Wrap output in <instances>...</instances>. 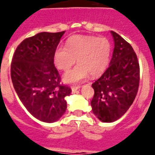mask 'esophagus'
Here are the masks:
<instances>
[{"mask_svg": "<svg viewBox=\"0 0 155 155\" xmlns=\"http://www.w3.org/2000/svg\"><path fill=\"white\" fill-rule=\"evenodd\" d=\"M79 88H80V85H77V86H71V90H72V92H75Z\"/></svg>", "mask_w": 155, "mask_h": 155, "instance_id": "obj_1", "label": "esophagus"}]
</instances>
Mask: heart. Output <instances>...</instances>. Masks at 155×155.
Wrapping results in <instances>:
<instances>
[{"instance_id": "b5f03b06", "label": "heart", "mask_w": 155, "mask_h": 155, "mask_svg": "<svg viewBox=\"0 0 155 155\" xmlns=\"http://www.w3.org/2000/svg\"><path fill=\"white\" fill-rule=\"evenodd\" d=\"M111 43L108 38L96 36L75 35L69 38L66 47L58 46L54 53L56 68L67 71L77 58L78 64L63 75L68 84H76L91 75L98 76L103 74L109 62Z\"/></svg>"}]
</instances>
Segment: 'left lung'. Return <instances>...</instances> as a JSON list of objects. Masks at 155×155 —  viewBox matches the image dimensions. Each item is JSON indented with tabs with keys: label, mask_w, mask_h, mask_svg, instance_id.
I'll return each mask as SVG.
<instances>
[{
	"label": "left lung",
	"mask_w": 155,
	"mask_h": 155,
	"mask_svg": "<svg viewBox=\"0 0 155 155\" xmlns=\"http://www.w3.org/2000/svg\"><path fill=\"white\" fill-rule=\"evenodd\" d=\"M114 50L109 67L92 84V113L103 122L115 121L125 114L137 96L140 67L131 45L114 31Z\"/></svg>",
	"instance_id": "8db88e82"
}]
</instances>
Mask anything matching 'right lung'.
<instances>
[{
	"label": "right lung",
	"instance_id": "right-lung-1",
	"mask_svg": "<svg viewBox=\"0 0 155 155\" xmlns=\"http://www.w3.org/2000/svg\"><path fill=\"white\" fill-rule=\"evenodd\" d=\"M64 31L42 32L18 45L11 62V80L19 99L35 118L54 122L67 109L71 87L61 82L54 53Z\"/></svg>",
	"mask_w": 155,
	"mask_h": 155
}]
</instances>
